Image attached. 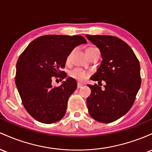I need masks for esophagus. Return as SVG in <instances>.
<instances>
[{
	"label": "esophagus",
	"instance_id": "1",
	"mask_svg": "<svg viewBox=\"0 0 152 152\" xmlns=\"http://www.w3.org/2000/svg\"><path fill=\"white\" fill-rule=\"evenodd\" d=\"M83 86V85H82V84H80V83H77V88H78V89L81 88Z\"/></svg>",
	"mask_w": 152,
	"mask_h": 152
}]
</instances>
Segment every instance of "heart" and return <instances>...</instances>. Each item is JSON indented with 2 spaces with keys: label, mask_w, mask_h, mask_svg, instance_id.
<instances>
[{
  "label": "heart",
  "mask_w": 152,
  "mask_h": 152,
  "mask_svg": "<svg viewBox=\"0 0 152 152\" xmlns=\"http://www.w3.org/2000/svg\"><path fill=\"white\" fill-rule=\"evenodd\" d=\"M94 48H92V47H89L86 49V52L88 51L91 50ZM72 52H71L70 53L67 55V62H69L70 60L71 57H72ZM69 76L71 77L73 79L76 80L77 81H79V82H83L84 80L88 78V73L86 71L83 70V69H80V68H75L73 69L72 70H71L69 72Z\"/></svg>",
  "instance_id": "1"
}]
</instances>
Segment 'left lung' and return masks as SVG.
I'll use <instances>...</instances> for the list:
<instances>
[{"label":"left lung","mask_w":152,"mask_h":152,"mask_svg":"<svg viewBox=\"0 0 152 152\" xmlns=\"http://www.w3.org/2000/svg\"><path fill=\"white\" fill-rule=\"evenodd\" d=\"M100 49L102 60L90 79L102 85H88L91 94L87 98L90 115L101 123H111L125 115L134 103L141 86L140 64L125 42L113 36L86 35ZM101 86V85H100Z\"/></svg>","instance_id":"obj_1"}]
</instances>
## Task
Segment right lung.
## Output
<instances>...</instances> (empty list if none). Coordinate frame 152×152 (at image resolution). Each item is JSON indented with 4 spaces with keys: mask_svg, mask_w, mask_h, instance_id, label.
<instances>
[{
    "mask_svg": "<svg viewBox=\"0 0 152 152\" xmlns=\"http://www.w3.org/2000/svg\"><path fill=\"white\" fill-rule=\"evenodd\" d=\"M86 43L82 36L45 35L32 41L20 55L15 82L23 106L37 121L49 124L64 117L77 82L68 77L60 86L53 87L52 80L67 77L61 69L67 55Z\"/></svg>",
    "mask_w": 152,
    "mask_h": 152,
    "instance_id": "1",
    "label": "right lung"
}]
</instances>
